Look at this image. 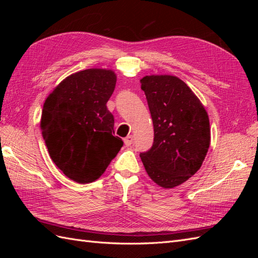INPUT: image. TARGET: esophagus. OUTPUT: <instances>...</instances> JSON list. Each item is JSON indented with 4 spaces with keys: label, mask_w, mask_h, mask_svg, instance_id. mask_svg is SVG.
<instances>
[{
    "label": "esophagus",
    "mask_w": 258,
    "mask_h": 258,
    "mask_svg": "<svg viewBox=\"0 0 258 258\" xmlns=\"http://www.w3.org/2000/svg\"><path fill=\"white\" fill-rule=\"evenodd\" d=\"M123 142H124V145L126 146H130L132 143H134V137L132 136H128L123 139Z\"/></svg>",
    "instance_id": "esophagus-1"
}]
</instances>
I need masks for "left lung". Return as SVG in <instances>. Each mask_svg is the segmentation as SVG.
I'll list each match as a JSON object with an SVG mask.
<instances>
[{
	"label": "left lung",
	"mask_w": 258,
	"mask_h": 258,
	"mask_svg": "<svg viewBox=\"0 0 258 258\" xmlns=\"http://www.w3.org/2000/svg\"><path fill=\"white\" fill-rule=\"evenodd\" d=\"M154 124V143L140 154L153 181L173 188L200 169L210 146V122L197 96L172 75L141 80Z\"/></svg>",
	"instance_id": "8db88e82"
}]
</instances>
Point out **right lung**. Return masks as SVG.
Segmentation results:
<instances>
[{"mask_svg": "<svg viewBox=\"0 0 258 258\" xmlns=\"http://www.w3.org/2000/svg\"><path fill=\"white\" fill-rule=\"evenodd\" d=\"M116 85L112 70L88 69L68 76L45 100L41 130L50 158L74 182L104 173L123 142L114 137L106 102Z\"/></svg>", "mask_w": 258, "mask_h": 258, "instance_id": "right-lung-1", "label": "right lung"}]
</instances>
